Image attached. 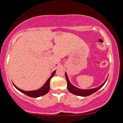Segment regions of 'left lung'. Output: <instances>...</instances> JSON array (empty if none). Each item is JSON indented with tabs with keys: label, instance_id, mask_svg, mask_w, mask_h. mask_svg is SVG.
Listing matches in <instances>:
<instances>
[{
	"label": "left lung",
	"instance_id": "left-lung-1",
	"mask_svg": "<svg viewBox=\"0 0 123 123\" xmlns=\"http://www.w3.org/2000/svg\"><path fill=\"white\" fill-rule=\"evenodd\" d=\"M65 78H66V80L67 82V88H68V90L69 91V92H71L72 93L74 94V95H77V96H88L91 95V94L95 93L96 91H97L98 90L101 88L103 86L105 85V83L106 82L107 78L101 85H100V86L96 87V88H94L92 89H85V90H83V89H80L77 88V87H75L74 86H73L72 84L70 83L69 80L68 75H67V73H65Z\"/></svg>",
	"mask_w": 123,
	"mask_h": 123
}]
</instances>
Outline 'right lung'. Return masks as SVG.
Here are the masks:
<instances>
[{"instance_id": "1", "label": "right lung", "mask_w": 123, "mask_h": 123, "mask_svg": "<svg viewBox=\"0 0 123 123\" xmlns=\"http://www.w3.org/2000/svg\"><path fill=\"white\" fill-rule=\"evenodd\" d=\"M55 72H56V70L54 71L53 73H52L51 76L50 77V78L47 80V81L45 82V83L43 85V86H42L41 88L38 89V90H33V91H24L21 90L19 88H18L16 86V85H14V83L13 85L14 86L16 87V89H17L18 91H19L20 92H21L22 93L25 94V95L31 97H33V98H37V97L42 96L45 95V94H46L50 90V82L52 77L54 76Z\"/></svg>"}]
</instances>
